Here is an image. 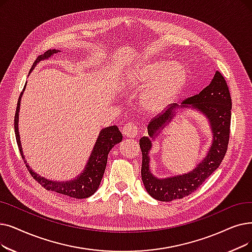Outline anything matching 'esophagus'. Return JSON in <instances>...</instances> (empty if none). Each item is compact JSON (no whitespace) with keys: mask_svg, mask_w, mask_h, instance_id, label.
I'll return each mask as SVG.
<instances>
[{"mask_svg":"<svg viewBox=\"0 0 252 252\" xmlns=\"http://www.w3.org/2000/svg\"><path fill=\"white\" fill-rule=\"evenodd\" d=\"M123 134L126 138H135L137 136V134H138V127L134 124H126L124 126Z\"/></svg>","mask_w":252,"mask_h":252,"instance_id":"esophagus-1","label":"esophagus"}]
</instances>
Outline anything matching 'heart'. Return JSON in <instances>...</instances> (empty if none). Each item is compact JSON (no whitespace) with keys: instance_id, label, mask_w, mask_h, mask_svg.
<instances>
[{"instance_id":"obj_1","label":"heart","mask_w":252,"mask_h":252,"mask_svg":"<svg viewBox=\"0 0 252 252\" xmlns=\"http://www.w3.org/2000/svg\"><path fill=\"white\" fill-rule=\"evenodd\" d=\"M188 79V71L182 63L153 60L128 71L123 84L126 91L146 89L142 105L149 112H160L179 95Z\"/></svg>"}]
</instances>
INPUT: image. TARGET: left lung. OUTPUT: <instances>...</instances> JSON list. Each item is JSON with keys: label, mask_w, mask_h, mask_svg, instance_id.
<instances>
[{"label": "left lung", "mask_w": 252, "mask_h": 252, "mask_svg": "<svg viewBox=\"0 0 252 252\" xmlns=\"http://www.w3.org/2000/svg\"><path fill=\"white\" fill-rule=\"evenodd\" d=\"M192 108L203 114L210 123L213 133V143L205 158L189 173L177 177L158 179L150 171L149 152L151 139L157 136L180 110ZM232 99L223 76L216 71L210 84L198 94L189 97L180 106L173 104L167 110L156 116L149 123V137L140 139L142 151V181L147 192L158 201L171 202L182 199L198 189L203 182L218 168L227 149L231 126Z\"/></svg>", "instance_id": "1"}]
</instances>
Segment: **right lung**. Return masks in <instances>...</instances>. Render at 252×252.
<instances>
[{
  "label": "right lung",
  "instance_id": "1",
  "mask_svg": "<svg viewBox=\"0 0 252 252\" xmlns=\"http://www.w3.org/2000/svg\"><path fill=\"white\" fill-rule=\"evenodd\" d=\"M59 52H61V50L59 49H50V50H47L45 53L41 54L40 57L37 58L35 63H32L30 73L36 67V64L38 63H40L41 61L48 60L50 57L53 56V54L59 53ZM26 85L24 87V91L20 94V96L17 102L16 113L14 116L15 137H16L20 155L24 159H25V156H24L23 147H21V142H20V136H19V130H18V120H19L20 101H21V96H23V94L26 90ZM122 141H123V135L116 126H111L101 129L99 136L96 138L94 146L92 150L91 157L89 158V160H87L86 166L84 167L83 171L78 175L77 177H75L74 179L68 180V181H53L45 177H42L39 174L32 171V168H30L27 160H25V162L32 178L37 180L38 183H40L45 189L68 195L74 199H85L93 195L96 191V189H99L105 169H106L109 152H110V150L114 147V145H116L117 143H120Z\"/></svg>",
  "mask_w": 252,
  "mask_h": 252
}]
</instances>
